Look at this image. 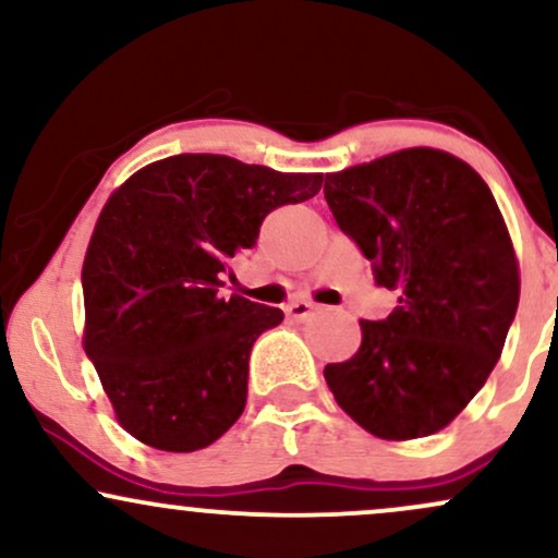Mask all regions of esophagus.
Listing matches in <instances>:
<instances>
[{
  "label": "esophagus",
  "mask_w": 558,
  "mask_h": 558,
  "mask_svg": "<svg viewBox=\"0 0 558 558\" xmlns=\"http://www.w3.org/2000/svg\"><path fill=\"white\" fill-rule=\"evenodd\" d=\"M315 310H319V306L312 304V301H293V304L286 306V315L293 319H304V317H310Z\"/></svg>",
  "instance_id": "esophagus-1"
}]
</instances>
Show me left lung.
<instances>
[{
	"mask_svg": "<svg viewBox=\"0 0 558 558\" xmlns=\"http://www.w3.org/2000/svg\"><path fill=\"white\" fill-rule=\"evenodd\" d=\"M336 222L399 293L362 345L328 364L338 407L383 440L444 430L485 386L520 304V259L488 183L464 159L414 146L325 175Z\"/></svg>",
	"mask_w": 558,
	"mask_h": 558,
	"instance_id": "left-lung-1",
	"label": "left lung"
}]
</instances>
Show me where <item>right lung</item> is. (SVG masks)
I'll use <instances>...</instances> for the list:
<instances>
[{"label": "right lung", "mask_w": 558, "mask_h": 558, "mask_svg": "<svg viewBox=\"0 0 558 558\" xmlns=\"http://www.w3.org/2000/svg\"><path fill=\"white\" fill-rule=\"evenodd\" d=\"M319 185L323 172L178 155L112 191L83 259V349L125 433L185 453L233 427L252 345L283 312L220 288L262 220Z\"/></svg>", "instance_id": "right-lung-1"}]
</instances>
